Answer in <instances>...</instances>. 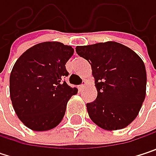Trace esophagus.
I'll use <instances>...</instances> for the list:
<instances>
[{"label":"esophagus","instance_id":"esophagus-1","mask_svg":"<svg viewBox=\"0 0 156 156\" xmlns=\"http://www.w3.org/2000/svg\"><path fill=\"white\" fill-rule=\"evenodd\" d=\"M86 87V83H85V81H84V83H82L81 85H79V89L80 90H83V88Z\"/></svg>","mask_w":156,"mask_h":156}]
</instances>
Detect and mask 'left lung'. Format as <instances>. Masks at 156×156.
Returning <instances> with one entry per match:
<instances>
[{
    "label": "left lung",
    "instance_id": "1",
    "mask_svg": "<svg viewBox=\"0 0 156 156\" xmlns=\"http://www.w3.org/2000/svg\"><path fill=\"white\" fill-rule=\"evenodd\" d=\"M76 51L91 65L98 90L96 100L87 104L89 117L105 130L126 127L137 116L145 98L143 60L115 41L77 46Z\"/></svg>",
    "mask_w": 156,
    "mask_h": 156
}]
</instances>
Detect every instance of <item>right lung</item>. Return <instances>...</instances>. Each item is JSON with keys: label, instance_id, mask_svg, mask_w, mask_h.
<instances>
[{"label": "right lung", "instance_id": "add662e5", "mask_svg": "<svg viewBox=\"0 0 156 156\" xmlns=\"http://www.w3.org/2000/svg\"><path fill=\"white\" fill-rule=\"evenodd\" d=\"M74 49L60 42L47 41L26 50L10 76V95L20 120L34 131H47L63 119L67 103L78 93L64 78L66 63Z\"/></svg>", "mask_w": 156, "mask_h": 156}]
</instances>
